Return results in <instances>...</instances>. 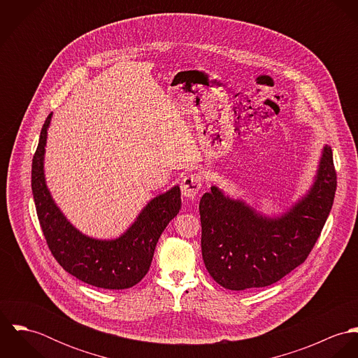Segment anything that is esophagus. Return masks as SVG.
<instances>
[{
    "label": "esophagus",
    "instance_id": "34e87169",
    "mask_svg": "<svg viewBox=\"0 0 358 358\" xmlns=\"http://www.w3.org/2000/svg\"><path fill=\"white\" fill-rule=\"evenodd\" d=\"M203 186V176L200 173L187 175L182 180V194L189 199H194L199 196V192Z\"/></svg>",
    "mask_w": 358,
    "mask_h": 358
}]
</instances>
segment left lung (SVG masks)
Listing matches in <instances>:
<instances>
[{
    "instance_id": "left-lung-1",
    "label": "left lung",
    "mask_w": 358,
    "mask_h": 358,
    "mask_svg": "<svg viewBox=\"0 0 358 358\" xmlns=\"http://www.w3.org/2000/svg\"><path fill=\"white\" fill-rule=\"evenodd\" d=\"M336 192L332 150L324 148L306 197L277 219H267L212 186L200 201L201 250L210 277L231 291L271 285L302 264L331 212Z\"/></svg>"
}]
</instances>
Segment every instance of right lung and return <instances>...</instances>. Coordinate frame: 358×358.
I'll return each instance as SVG.
<instances>
[{"label": "right lung", "instance_id": "add662e5", "mask_svg": "<svg viewBox=\"0 0 358 358\" xmlns=\"http://www.w3.org/2000/svg\"><path fill=\"white\" fill-rule=\"evenodd\" d=\"M47 117L31 165V190L47 245L57 263L76 278L104 289H127L136 285L149 271L154 250L168 223L180 209V189L175 186L155 197L136 222L117 240L102 241L74 229L55 205L44 178Z\"/></svg>", "mask_w": 358, "mask_h": 358}]
</instances>
